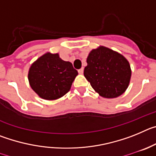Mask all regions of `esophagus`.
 I'll list each match as a JSON object with an SVG mask.
<instances>
[{
  "mask_svg": "<svg viewBox=\"0 0 156 156\" xmlns=\"http://www.w3.org/2000/svg\"><path fill=\"white\" fill-rule=\"evenodd\" d=\"M78 73H79L80 74H83V68H81L80 69L78 70Z\"/></svg>",
  "mask_w": 156,
  "mask_h": 156,
  "instance_id": "34e87169",
  "label": "esophagus"
}]
</instances>
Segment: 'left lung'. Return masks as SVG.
Listing matches in <instances>:
<instances>
[{"label": "left lung", "mask_w": 156, "mask_h": 156, "mask_svg": "<svg viewBox=\"0 0 156 156\" xmlns=\"http://www.w3.org/2000/svg\"><path fill=\"white\" fill-rule=\"evenodd\" d=\"M87 62L84 76L100 96L115 98L126 91L130 81L131 69L122 55L99 46L89 53Z\"/></svg>", "instance_id": "8db88e82"}]
</instances>
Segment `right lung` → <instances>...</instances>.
Returning a JSON list of instances; mask_svg holds the SVG:
<instances>
[{
	"instance_id": "obj_1",
	"label": "right lung",
	"mask_w": 156,
	"mask_h": 156,
	"mask_svg": "<svg viewBox=\"0 0 156 156\" xmlns=\"http://www.w3.org/2000/svg\"><path fill=\"white\" fill-rule=\"evenodd\" d=\"M78 75L73 64L59 57L58 53L47 52L30 67L28 80L31 88L44 100H56L69 91Z\"/></svg>"
}]
</instances>
